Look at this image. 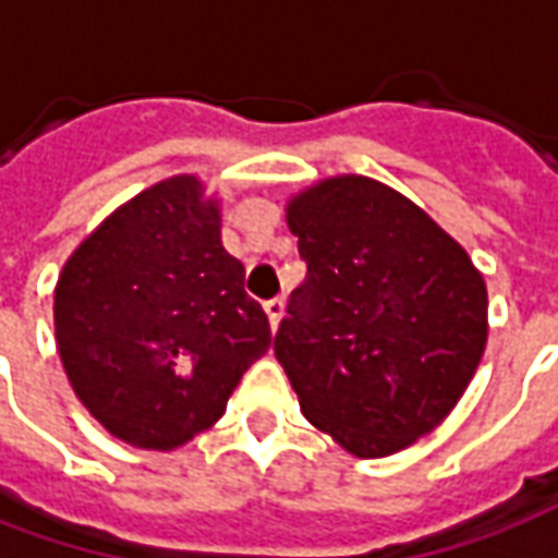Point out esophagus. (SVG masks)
Masks as SVG:
<instances>
[{
	"instance_id": "34e87169",
	"label": "esophagus",
	"mask_w": 558,
	"mask_h": 558,
	"mask_svg": "<svg viewBox=\"0 0 558 558\" xmlns=\"http://www.w3.org/2000/svg\"><path fill=\"white\" fill-rule=\"evenodd\" d=\"M266 314H268V326L278 328L280 319H283V299H271V302H266Z\"/></svg>"
}]
</instances>
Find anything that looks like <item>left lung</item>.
Listing matches in <instances>:
<instances>
[{
	"label": "left lung",
	"mask_w": 558,
	"mask_h": 558,
	"mask_svg": "<svg viewBox=\"0 0 558 558\" xmlns=\"http://www.w3.org/2000/svg\"><path fill=\"white\" fill-rule=\"evenodd\" d=\"M307 278L275 355L304 418L352 457L436 430L487 347V283L463 244L395 187L343 172L287 199Z\"/></svg>",
	"instance_id": "1"
}]
</instances>
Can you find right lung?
<instances>
[{"label": "right lung", "mask_w": 558, "mask_h": 558, "mask_svg": "<svg viewBox=\"0 0 558 558\" xmlns=\"http://www.w3.org/2000/svg\"><path fill=\"white\" fill-rule=\"evenodd\" d=\"M53 326L80 403L146 451L208 430L271 343L244 266L220 242V199L191 172L131 196L74 247Z\"/></svg>", "instance_id": "right-lung-1"}]
</instances>
